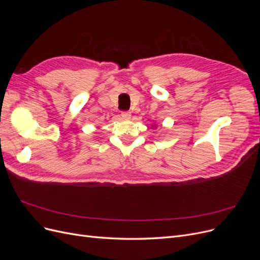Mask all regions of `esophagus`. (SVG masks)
I'll list each match as a JSON object with an SVG mask.
<instances>
[{"mask_svg": "<svg viewBox=\"0 0 260 260\" xmlns=\"http://www.w3.org/2000/svg\"><path fill=\"white\" fill-rule=\"evenodd\" d=\"M121 117H122V119H124V120H129L131 118V113L130 112H122Z\"/></svg>", "mask_w": 260, "mask_h": 260, "instance_id": "1", "label": "esophagus"}]
</instances>
